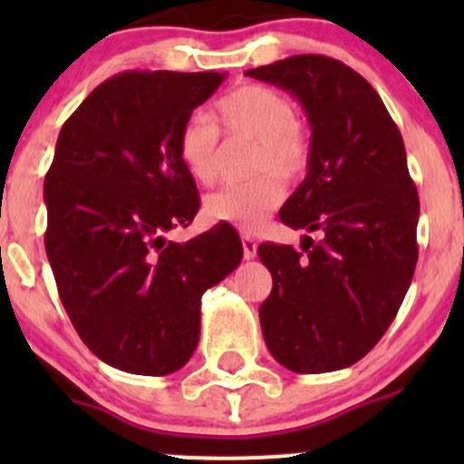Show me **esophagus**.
I'll return each mask as SVG.
<instances>
[{
    "instance_id": "obj_1",
    "label": "esophagus",
    "mask_w": 464,
    "mask_h": 464,
    "mask_svg": "<svg viewBox=\"0 0 464 464\" xmlns=\"http://www.w3.org/2000/svg\"><path fill=\"white\" fill-rule=\"evenodd\" d=\"M242 249H245V258L246 260L256 258V254H258V242H256V237L242 236Z\"/></svg>"
}]
</instances>
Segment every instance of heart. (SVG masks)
<instances>
[{"label": "heart", "mask_w": 464, "mask_h": 464, "mask_svg": "<svg viewBox=\"0 0 464 464\" xmlns=\"http://www.w3.org/2000/svg\"><path fill=\"white\" fill-rule=\"evenodd\" d=\"M210 116L215 126L204 119L184 125L177 152L198 184L213 186L222 172L219 132L228 141L254 143L249 168L251 175L260 177L208 195L204 215L213 222L256 231L283 202L280 181L294 184L305 175L312 157L310 132L296 119L292 98L258 82H246L224 93L215 101Z\"/></svg>", "instance_id": "b5f03b06"}]
</instances>
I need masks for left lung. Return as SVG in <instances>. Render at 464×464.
<instances>
[{"instance_id":"obj_1","label":"left lung","mask_w":464,"mask_h":464,"mask_svg":"<svg viewBox=\"0 0 464 464\" xmlns=\"http://www.w3.org/2000/svg\"><path fill=\"white\" fill-rule=\"evenodd\" d=\"M246 76L287 89L305 110L310 166L280 222L321 233L303 237V251L258 246L274 278L262 334L289 371H341L375 348L413 280L420 199L404 141L371 82L339 60L292 55Z\"/></svg>"}]
</instances>
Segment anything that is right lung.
Returning a JSON list of instances; mask_svg holds the SVG:
<instances>
[{"instance_id": "obj_1", "label": "right lung", "mask_w": 464, "mask_h": 464, "mask_svg": "<svg viewBox=\"0 0 464 464\" xmlns=\"http://www.w3.org/2000/svg\"><path fill=\"white\" fill-rule=\"evenodd\" d=\"M222 81L218 72L116 73L60 130L44 179L46 256L78 336L119 371H179L198 348L202 294L242 260L231 224L166 240L199 210L177 141Z\"/></svg>"}]
</instances>
